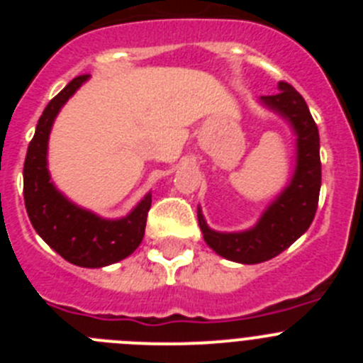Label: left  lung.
<instances>
[{
    "mask_svg": "<svg viewBox=\"0 0 363 363\" xmlns=\"http://www.w3.org/2000/svg\"><path fill=\"white\" fill-rule=\"evenodd\" d=\"M280 92L262 96V104L289 121L296 133V169L291 184L267 207L252 229L216 233L198 209V223L207 245L218 255L238 264L267 262L296 242L313 223L322 185L318 127L306 99L289 83L280 82Z\"/></svg>",
    "mask_w": 363,
    "mask_h": 363,
    "instance_id": "obj_1",
    "label": "left lung"
}]
</instances>
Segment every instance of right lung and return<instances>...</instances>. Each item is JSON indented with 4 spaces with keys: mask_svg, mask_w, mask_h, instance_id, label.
Masks as SVG:
<instances>
[{
    "mask_svg": "<svg viewBox=\"0 0 363 363\" xmlns=\"http://www.w3.org/2000/svg\"><path fill=\"white\" fill-rule=\"evenodd\" d=\"M86 74L74 78L45 107L36 133L28 143L23 165V196L32 227L57 255L79 267H105L127 258L142 243L150 192L121 220H104L67 200L50 182L47 145L54 118L67 99L86 82Z\"/></svg>",
    "mask_w": 363,
    "mask_h": 363,
    "instance_id": "1",
    "label": "right lung"
}]
</instances>
